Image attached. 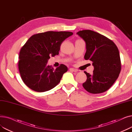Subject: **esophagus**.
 Masks as SVG:
<instances>
[{"label": "esophagus", "instance_id": "34e87169", "mask_svg": "<svg viewBox=\"0 0 132 132\" xmlns=\"http://www.w3.org/2000/svg\"><path fill=\"white\" fill-rule=\"evenodd\" d=\"M70 71H72V72H77L78 71V70H76V69L73 68H70Z\"/></svg>", "mask_w": 132, "mask_h": 132}]
</instances>
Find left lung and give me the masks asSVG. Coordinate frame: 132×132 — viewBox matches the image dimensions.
Masks as SVG:
<instances>
[{
	"mask_svg": "<svg viewBox=\"0 0 132 132\" xmlns=\"http://www.w3.org/2000/svg\"><path fill=\"white\" fill-rule=\"evenodd\" d=\"M86 44L85 60L93 61V74L85 72L87 79L83 84L89 93L100 94L106 92L119 77L121 71L120 54L113 41L90 30L77 33Z\"/></svg>",
	"mask_w": 132,
	"mask_h": 132,
	"instance_id": "1",
	"label": "left lung"
}]
</instances>
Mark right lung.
<instances>
[{
	"label": "right lung",
	"mask_w": 132,
	"mask_h": 132,
	"mask_svg": "<svg viewBox=\"0 0 132 132\" xmlns=\"http://www.w3.org/2000/svg\"><path fill=\"white\" fill-rule=\"evenodd\" d=\"M73 34L69 31H49L34 35L21 48L19 70L25 85L37 92L52 89L68 70L61 64L55 70L47 65L50 57L58 55L61 43Z\"/></svg>",
	"instance_id": "1"
}]
</instances>
